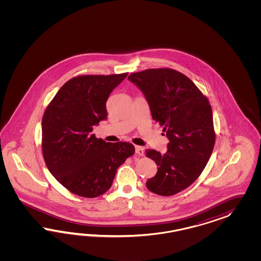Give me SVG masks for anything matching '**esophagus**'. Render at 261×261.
<instances>
[{"label":"esophagus","mask_w":261,"mask_h":261,"mask_svg":"<svg viewBox=\"0 0 261 261\" xmlns=\"http://www.w3.org/2000/svg\"><path fill=\"white\" fill-rule=\"evenodd\" d=\"M136 148V153L138 154V155H140V156H143V154H144V149H143V147L142 146H136L135 147Z\"/></svg>","instance_id":"1"}]
</instances>
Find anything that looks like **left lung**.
<instances>
[{
  "mask_svg": "<svg viewBox=\"0 0 261 261\" xmlns=\"http://www.w3.org/2000/svg\"><path fill=\"white\" fill-rule=\"evenodd\" d=\"M128 80L143 93L152 119L169 140L165 154L145 151L158 166L146 188L171 196L195 182L211 158L215 142L212 106L188 76L172 69L134 72Z\"/></svg>",
  "mask_w": 261,
  "mask_h": 261,
  "instance_id": "1",
  "label": "left lung"
}]
</instances>
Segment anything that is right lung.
Instances as JSON below:
<instances>
[{
    "label": "right lung",
    "instance_id": "add662e5",
    "mask_svg": "<svg viewBox=\"0 0 261 261\" xmlns=\"http://www.w3.org/2000/svg\"><path fill=\"white\" fill-rule=\"evenodd\" d=\"M127 72L80 75L59 89L42 119V151L47 169L72 193L95 198L112 186L117 169L135 153L130 142H106L93 127L107 119L106 101Z\"/></svg>",
    "mask_w": 261,
    "mask_h": 261
}]
</instances>
